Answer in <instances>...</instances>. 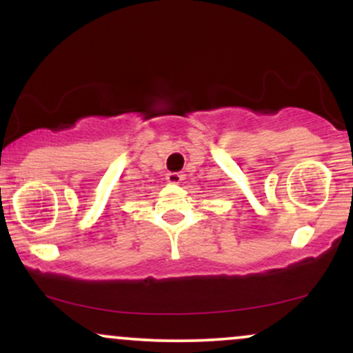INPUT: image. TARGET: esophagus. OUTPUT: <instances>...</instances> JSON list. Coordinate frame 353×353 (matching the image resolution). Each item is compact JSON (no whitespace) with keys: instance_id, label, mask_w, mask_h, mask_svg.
<instances>
[{"instance_id":"obj_1","label":"esophagus","mask_w":353,"mask_h":353,"mask_svg":"<svg viewBox=\"0 0 353 353\" xmlns=\"http://www.w3.org/2000/svg\"><path fill=\"white\" fill-rule=\"evenodd\" d=\"M165 181L169 182V184H179L182 181V174L179 172H169L168 176H165Z\"/></svg>"}]
</instances>
